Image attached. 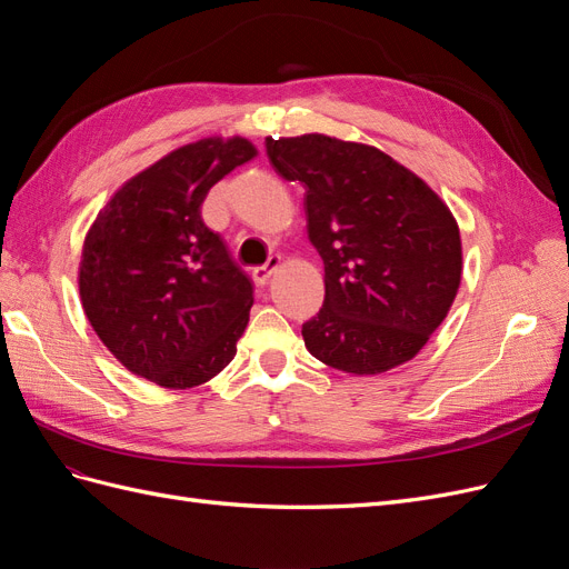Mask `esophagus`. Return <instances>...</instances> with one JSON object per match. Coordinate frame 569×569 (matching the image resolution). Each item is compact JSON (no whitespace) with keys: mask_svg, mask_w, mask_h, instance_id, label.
<instances>
[{"mask_svg":"<svg viewBox=\"0 0 569 569\" xmlns=\"http://www.w3.org/2000/svg\"><path fill=\"white\" fill-rule=\"evenodd\" d=\"M278 268H280V256H270L268 263L253 268V282L261 284V287L268 284V280L272 278V272H278Z\"/></svg>","mask_w":569,"mask_h":569,"instance_id":"esophagus-1","label":"esophagus"}]
</instances>
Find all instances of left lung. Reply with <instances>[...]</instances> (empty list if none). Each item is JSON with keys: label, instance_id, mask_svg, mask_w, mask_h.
I'll list each match as a JSON object with an SVG mask.
<instances>
[{"label": "left lung", "instance_id": "1", "mask_svg": "<svg viewBox=\"0 0 569 569\" xmlns=\"http://www.w3.org/2000/svg\"><path fill=\"white\" fill-rule=\"evenodd\" d=\"M274 173L299 182L308 242L325 266L303 341L325 366L380 375L408 363L449 316L462 274L458 222L412 170L330 134L272 140Z\"/></svg>", "mask_w": 569, "mask_h": 569}]
</instances>
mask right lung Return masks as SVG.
Returning a JSON list of instances; mask_svg holds the SVG:
<instances>
[{"label": "right lung", "instance_id": "1", "mask_svg": "<svg viewBox=\"0 0 569 569\" xmlns=\"http://www.w3.org/2000/svg\"><path fill=\"white\" fill-rule=\"evenodd\" d=\"M256 153L239 134L178 147L120 184L84 234L82 311L132 375L192 389L234 358L253 289L201 203Z\"/></svg>", "mask_w": 569, "mask_h": 569}]
</instances>
